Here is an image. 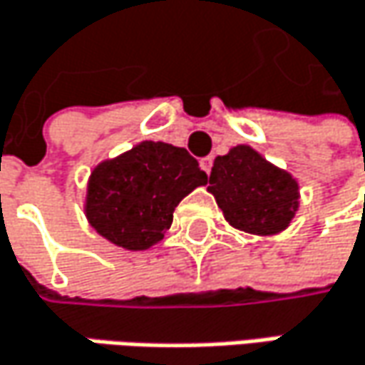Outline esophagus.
I'll use <instances>...</instances> for the list:
<instances>
[{
    "mask_svg": "<svg viewBox=\"0 0 365 365\" xmlns=\"http://www.w3.org/2000/svg\"><path fill=\"white\" fill-rule=\"evenodd\" d=\"M200 167H202L204 173H210V167H212V157H204V159H200Z\"/></svg>",
    "mask_w": 365,
    "mask_h": 365,
    "instance_id": "esophagus-1",
    "label": "esophagus"
}]
</instances>
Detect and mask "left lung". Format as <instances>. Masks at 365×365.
I'll list each match as a JSON object with an SVG mask.
<instances>
[{
	"instance_id": "1",
	"label": "left lung",
	"mask_w": 365,
	"mask_h": 365,
	"mask_svg": "<svg viewBox=\"0 0 365 365\" xmlns=\"http://www.w3.org/2000/svg\"><path fill=\"white\" fill-rule=\"evenodd\" d=\"M208 183L229 225L254 235H274L287 229L299 206V187L291 173L246 144L215 159Z\"/></svg>"
}]
</instances>
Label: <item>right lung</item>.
I'll use <instances>...</instances> for the list:
<instances>
[{
  "instance_id": "1",
  "label": "right lung",
  "mask_w": 365,
  "mask_h": 365,
  "mask_svg": "<svg viewBox=\"0 0 365 365\" xmlns=\"http://www.w3.org/2000/svg\"><path fill=\"white\" fill-rule=\"evenodd\" d=\"M206 182V173L185 148L146 140L95 167L84 204L86 219L111 244L146 250L161 242L182 198Z\"/></svg>"
}]
</instances>
